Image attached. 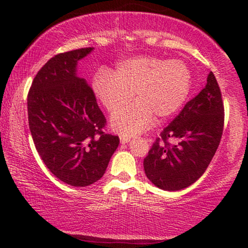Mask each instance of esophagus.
I'll list each match as a JSON object with an SVG mask.
<instances>
[{
	"label": "esophagus",
	"mask_w": 248,
	"mask_h": 248,
	"mask_svg": "<svg viewBox=\"0 0 248 248\" xmlns=\"http://www.w3.org/2000/svg\"><path fill=\"white\" fill-rule=\"evenodd\" d=\"M130 141H131L130 137H121V143L122 144L127 143V142H130Z\"/></svg>",
	"instance_id": "obj_1"
}]
</instances>
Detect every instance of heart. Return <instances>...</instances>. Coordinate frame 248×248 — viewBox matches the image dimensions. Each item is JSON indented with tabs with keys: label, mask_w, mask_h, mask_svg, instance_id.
I'll use <instances>...</instances> for the list:
<instances>
[{
	"label": "heart",
	"mask_w": 248,
	"mask_h": 248,
	"mask_svg": "<svg viewBox=\"0 0 248 248\" xmlns=\"http://www.w3.org/2000/svg\"><path fill=\"white\" fill-rule=\"evenodd\" d=\"M192 87V73L181 60L138 56L118 63L113 71L100 69L93 80V93L108 111L123 106L133 96L134 103L111 115L113 130L134 135L152 124L174 115L185 103Z\"/></svg>",
	"instance_id": "1"
}]
</instances>
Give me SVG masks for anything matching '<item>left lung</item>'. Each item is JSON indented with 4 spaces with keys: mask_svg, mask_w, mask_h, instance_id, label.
Here are the masks:
<instances>
[{
    "mask_svg": "<svg viewBox=\"0 0 248 248\" xmlns=\"http://www.w3.org/2000/svg\"><path fill=\"white\" fill-rule=\"evenodd\" d=\"M223 122L221 91L210 72L201 93L164 128L144 158V172L152 184L165 191H179L198 181L219 147Z\"/></svg>",
    "mask_w": 248,
    "mask_h": 248,
    "instance_id": "obj_1",
    "label": "left lung"
}]
</instances>
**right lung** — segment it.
Wrapping results in <instances>:
<instances>
[{"mask_svg":"<svg viewBox=\"0 0 248 248\" xmlns=\"http://www.w3.org/2000/svg\"><path fill=\"white\" fill-rule=\"evenodd\" d=\"M93 47L52 57L36 74L28 93V121L40 158L52 174L81 187L103 177L120 144L104 132L106 117L87 81L77 77L78 61Z\"/></svg>","mask_w":248,"mask_h":248,"instance_id":"right-lung-1","label":"right lung"}]
</instances>
